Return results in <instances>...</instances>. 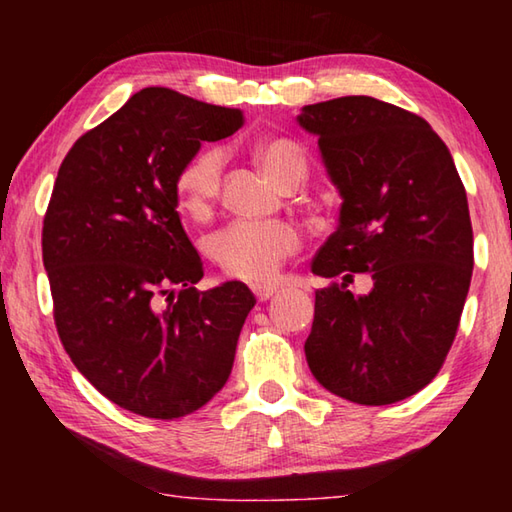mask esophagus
I'll use <instances>...</instances> for the list:
<instances>
[{"label":"esophagus","mask_w":512,"mask_h":512,"mask_svg":"<svg viewBox=\"0 0 512 512\" xmlns=\"http://www.w3.org/2000/svg\"><path fill=\"white\" fill-rule=\"evenodd\" d=\"M253 293H255V298H257L259 302H266V300H271V298H273L275 289H273V287H262V284H255V287H253Z\"/></svg>","instance_id":"obj_1"}]
</instances>
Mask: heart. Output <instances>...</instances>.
Instances as JSON below:
<instances>
[{
  "mask_svg": "<svg viewBox=\"0 0 512 512\" xmlns=\"http://www.w3.org/2000/svg\"><path fill=\"white\" fill-rule=\"evenodd\" d=\"M257 162L280 187L300 183L307 155L296 142L273 137L257 144ZM223 151L207 146L194 153L176 176L178 203L192 219H207L221 194ZM300 248V232L291 223L235 221L207 239V255L225 275L246 282H271L282 262Z\"/></svg>",
  "mask_w": 512,
  "mask_h": 512,
  "instance_id": "1",
  "label": "heart"
}]
</instances>
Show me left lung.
<instances>
[{"label": "left lung", "mask_w": 512, "mask_h": 512, "mask_svg": "<svg viewBox=\"0 0 512 512\" xmlns=\"http://www.w3.org/2000/svg\"><path fill=\"white\" fill-rule=\"evenodd\" d=\"M298 121L343 198L311 264L343 282L316 291L309 370L343 400L400 402L438 375L461 323L474 266L465 187L445 142L393 103L339 97ZM354 272L373 275L368 297L347 291Z\"/></svg>", "instance_id": "1"}]
</instances>
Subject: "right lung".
Instances as JSON below:
<instances>
[{"label": "right lung", "mask_w": 512, "mask_h": 512, "mask_svg": "<svg viewBox=\"0 0 512 512\" xmlns=\"http://www.w3.org/2000/svg\"><path fill=\"white\" fill-rule=\"evenodd\" d=\"M241 126V110L144 88L58 169L42 223L58 336L101 395L144 418L210 402L255 307L244 282L196 289L203 262L176 212L180 167Z\"/></svg>", "instance_id": "right-lung-1"}]
</instances>
